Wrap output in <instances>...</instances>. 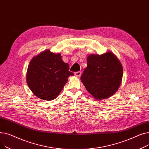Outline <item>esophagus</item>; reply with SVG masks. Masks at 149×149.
Here are the masks:
<instances>
[{"instance_id": "esophagus-1", "label": "esophagus", "mask_w": 149, "mask_h": 149, "mask_svg": "<svg viewBox=\"0 0 149 149\" xmlns=\"http://www.w3.org/2000/svg\"><path fill=\"white\" fill-rule=\"evenodd\" d=\"M81 74V71H78V72H75V75L76 77H80Z\"/></svg>"}]
</instances>
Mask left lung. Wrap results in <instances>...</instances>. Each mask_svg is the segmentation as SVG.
Instances as JSON below:
<instances>
[{
    "label": "left lung",
    "instance_id": "1",
    "mask_svg": "<svg viewBox=\"0 0 149 149\" xmlns=\"http://www.w3.org/2000/svg\"><path fill=\"white\" fill-rule=\"evenodd\" d=\"M123 69L120 60L111 52L91 54L81 80L86 89L97 100L110 97L120 88Z\"/></svg>",
    "mask_w": 149,
    "mask_h": 149
}]
</instances>
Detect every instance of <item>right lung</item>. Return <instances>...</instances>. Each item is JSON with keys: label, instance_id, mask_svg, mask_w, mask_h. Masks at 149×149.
<instances>
[{"label": "right lung", "instance_id": "obj_1", "mask_svg": "<svg viewBox=\"0 0 149 149\" xmlns=\"http://www.w3.org/2000/svg\"><path fill=\"white\" fill-rule=\"evenodd\" d=\"M69 66L63 61L61 55L45 50L29 62L26 82L31 91L39 98L52 100L58 97L68 80Z\"/></svg>", "mask_w": 149, "mask_h": 149}]
</instances>
